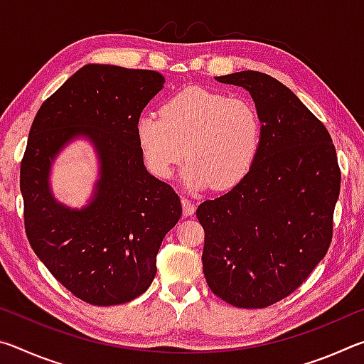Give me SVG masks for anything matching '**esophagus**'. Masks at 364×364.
<instances>
[{
    "instance_id": "esophagus-1",
    "label": "esophagus",
    "mask_w": 364,
    "mask_h": 364,
    "mask_svg": "<svg viewBox=\"0 0 364 364\" xmlns=\"http://www.w3.org/2000/svg\"><path fill=\"white\" fill-rule=\"evenodd\" d=\"M181 204H183V215L184 217H191L196 212V204L188 197H183L181 199Z\"/></svg>"
}]
</instances>
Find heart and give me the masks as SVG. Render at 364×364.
Returning <instances> with one entry per match:
<instances>
[{
    "mask_svg": "<svg viewBox=\"0 0 364 364\" xmlns=\"http://www.w3.org/2000/svg\"><path fill=\"white\" fill-rule=\"evenodd\" d=\"M160 115L139 117L136 133L144 162L162 180L186 154L189 186L226 191L245 180L262 146V119L254 102L200 86L171 95Z\"/></svg>",
    "mask_w": 364,
    "mask_h": 364,
    "instance_id": "obj_1",
    "label": "heart"
}]
</instances>
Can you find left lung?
<instances>
[{"label": "left lung", "instance_id": "1", "mask_svg": "<svg viewBox=\"0 0 364 364\" xmlns=\"http://www.w3.org/2000/svg\"><path fill=\"white\" fill-rule=\"evenodd\" d=\"M217 80L249 91L263 133L245 180L197 208L204 276L228 304L264 308L291 295L328 252L341 168L328 128L286 85L254 70Z\"/></svg>", "mask_w": 364, "mask_h": 364}]
</instances>
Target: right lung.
<instances>
[{"label":"right lung","mask_w":364,"mask_h":364,"mask_svg":"<svg viewBox=\"0 0 364 364\" xmlns=\"http://www.w3.org/2000/svg\"><path fill=\"white\" fill-rule=\"evenodd\" d=\"M154 70L88 64L41 104L21 162L28 242L60 284L91 305H120L147 291L165 234L181 217L170 184L147 173L139 115L164 85ZM86 136L102 164L94 200L60 206L48 170L70 139Z\"/></svg>","instance_id":"right-lung-1"}]
</instances>
